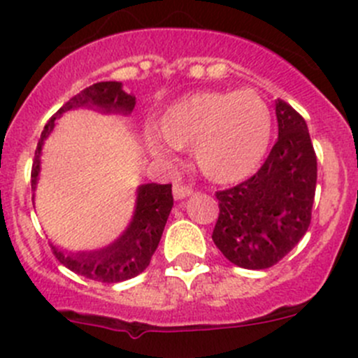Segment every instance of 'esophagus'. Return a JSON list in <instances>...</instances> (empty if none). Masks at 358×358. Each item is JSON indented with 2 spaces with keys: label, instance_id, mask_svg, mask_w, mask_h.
<instances>
[{
  "label": "esophagus",
  "instance_id": "esophagus-1",
  "mask_svg": "<svg viewBox=\"0 0 358 358\" xmlns=\"http://www.w3.org/2000/svg\"><path fill=\"white\" fill-rule=\"evenodd\" d=\"M192 194H194V190L190 189V187L180 185V183L173 185V197H175L176 201L185 199V197H190V196H192Z\"/></svg>",
  "mask_w": 358,
  "mask_h": 358
}]
</instances>
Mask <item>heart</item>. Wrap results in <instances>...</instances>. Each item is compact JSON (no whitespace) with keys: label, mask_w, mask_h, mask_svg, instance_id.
<instances>
[{"label":"heart","mask_w":358,"mask_h":358,"mask_svg":"<svg viewBox=\"0 0 358 358\" xmlns=\"http://www.w3.org/2000/svg\"><path fill=\"white\" fill-rule=\"evenodd\" d=\"M159 133L175 149H194L206 178L234 183L251 175L266 154L272 114L251 90L201 92L169 107Z\"/></svg>","instance_id":"heart-1"}]
</instances>
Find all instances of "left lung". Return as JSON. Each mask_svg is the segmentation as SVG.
Returning a JSON list of instances; mask_svg holds the SVG:
<instances>
[{
	"instance_id": "obj_1",
	"label": "left lung",
	"mask_w": 358,
	"mask_h": 358,
	"mask_svg": "<svg viewBox=\"0 0 358 358\" xmlns=\"http://www.w3.org/2000/svg\"><path fill=\"white\" fill-rule=\"evenodd\" d=\"M279 138L246 182L216 192L213 241L241 268L263 270L284 258L306 234L317 185V156L301 115L275 100Z\"/></svg>"
}]
</instances>
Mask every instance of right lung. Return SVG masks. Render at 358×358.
<instances>
[{
  "label": "right lung",
  "instance_id": "obj_1",
  "mask_svg": "<svg viewBox=\"0 0 358 358\" xmlns=\"http://www.w3.org/2000/svg\"><path fill=\"white\" fill-rule=\"evenodd\" d=\"M136 99L122 90V83L102 81L88 86L72 96L64 107L57 110V114L46 122L41 133L38 147H36L34 162L31 171L32 192L36 190L41 169V150L45 140L55 128V121L71 109L88 107L103 112V114H122L129 115L135 109ZM34 199V196H32ZM173 208L171 183L159 185V183H143L136 189L135 211L131 222L126 227L124 232L110 243L109 246L93 249V251H64L53 246L55 258L72 270L74 273L86 277V279L99 280V282H122L136 277L149 266L150 258L159 246L162 230H164L168 216Z\"/></svg>",
  "mask_w": 358,
  "mask_h": 358
}]
</instances>
